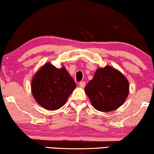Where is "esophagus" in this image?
<instances>
[{"mask_svg":"<svg viewBox=\"0 0 154 154\" xmlns=\"http://www.w3.org/2000/svg\"><path fill=\"white\" fill-rule=\"evenodd\" d=\"M79 87L84 88L85 86V82H84V81H82V82H80L79 83Z\"/></svg>","mask_w":154,"mask_h":154,"instance_id":"obj_1","label":"esophagus"}]
</instances>
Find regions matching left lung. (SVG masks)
Returning a JSON list of instances; mask_svg holds the SVG:
<instances>
[{"mask_svg":"<svg viewBox=\"0 0 154 154\" xmlns=\"http://www.w3.org/2000/svg\"><path fill=\"white\" fill-rule=\"evenodd\" d=\"M85 91L96 110L109 112L119 108L126 100L129 82L118 70L107 66L96 70Z\"/></svg>","mask_w":154,"mask_h":154,"instance_id":"left-lung-1","label":"left lung"}]
</instances>
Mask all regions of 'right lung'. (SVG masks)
Here are the masks:
<instances>
[{
  "mask_svg": "<svg viewBox=\"0 0 154 154\" xmlns=\"http://www.w3.org/2000/svg\"><path fill=\"white\" fill-rule=\"evenodd\" d=\"M76 88V83L66 69L48 63L32 80V93L36 101L48 110H56L64 105Z\"/></svg>",
  "mask_w": 154,
  "mask_h": 154,
  "instance_id": "right-lung-1",
  "label": "right lung"
}]
</instances>
